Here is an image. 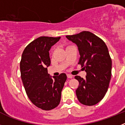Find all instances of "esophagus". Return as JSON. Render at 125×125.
I'll return each mask as SVG.
<instances>
[{
    "mask_svg": "<svg viewBox=\"0 0 125 125\" xmlns=\"http://www.w3.org/2000/svg\"><path fill=\"white\" fill-rule=\"evenodd\" d=\"M67 76H68V78H69V79H71V78H73V76L72 75L69 74H67Z\"/></svg>",
    "mask_w": 125,
    "mask_h": 125,
    "instance_id": "34e87169",
    "label": "esophagus"
}]
</instances>
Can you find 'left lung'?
Returning <instances> with one entry per match:
<instances>
[{
	"label": "left lung",
	"mask_w": 125,
	"mask_h": 125,
	"mask_svg": "<svg viewBox=\"0 0 125 125\" xmlns=\"http://www.w3.org/2000/svg\"><path fill=\"white\" fill-rule=\"evenodd\" d=\"M66 37L78 46V64L86 73L85 79L75 76L79 82L76 91L78 100L84 105H94L104 98L111 79L112 61L108 47L102 39L88 31Z\"/></svg>",
	"instance_id": "obj_1"
}]
</instances>
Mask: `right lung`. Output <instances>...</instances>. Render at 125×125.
Wrapping results in <instances>:
<instances>
[{"label": "right lung", "instance_id": "right-lung-1", "mask_svg": "<svg viewBox=\"0 0 125 125\" xmlns=\"http://www.w3.org/2000/svg\"><path fill=\"white\" fill-rule=\"evenodd\" d=\"M60 39L38 37L25 47L22 54L20 69L27 96L34 105L44 110H52L59 105L67 79L65 73L51 76L47 72L51 64L49 51Z\"/></svg>", "mask_w": 125, "mask_h": 125}]
</instances>
